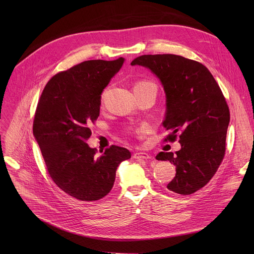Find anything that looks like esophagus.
<instances>
[{
    "mask_svg": "<svg viewBox=\"0 0 254 254\" xmlns=\"http://www.w3.org/2000/svg\"><path fill=\"white\" fill-rule=\"evenodd\" d=\"M132 157L136 159H148V158H151V155L146 152H136L134 153V155H132Z\"/></svg>",
    "mask_w": 254,
    "mask_h": 254,
    "instance_id": "34e87169",
    "label": "esophagus"
}]
</instances>
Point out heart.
<instances>
[{
  "instance_id": "1",
  "label": "heart",
  "mask_w": 254,
  "mask_h": 254,
  "mask_svg": "<svg viewBox=\"0 0 254 254\" xmlns=\"http://www.w3.org/2000/svg\"><path fill=\"white\" fill-rule=\"evenodd\" d=\"M145 84H151V83H147V82H141V83H138V84H136L135 86H140V85H145Z\"/></svg>"
}]
</instances>
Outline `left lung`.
<instances>
[{"label": "left lung", "instance_id": "1", "mask_svg": "<svg viewBox=\"0 0 254 254\" xmlns=\"http://www.w3.org/2000/svg\"><path fill=\"white\" fill-rule=\"evenodd\" d=\"M149 69L166 93L163 126L175 140L179 132L181 149L159 152L157 161L176 166V175L167 188L190 194L214 176L225 152L230 110L221 89L202 64L175 55L141 56L130 63Z\"/></svg>", "mask_w": 254, "mask_h": 254}]
</instances>
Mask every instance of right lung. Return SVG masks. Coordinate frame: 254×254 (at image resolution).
Masks as SVG:
<instances>
[{"label":"right lung","instance_id":"1","mask_svg":"<svg viewBox=\"0 0 254 254\" xmlns=\"http://www.w3.org/2000/svg\"><path fill=\"white\" fill-rule=\"evenodd\" d=\"M124 63V58L85 61L61 72L47 82L37 106L33 134L49 175L80 201L108 194L118 166L130 158L127 148L115 145L96 156L86 143L89 125L100 115L102 92Z\"/></svg>","mask_w":254,"mask_h":254}]
</instances>
